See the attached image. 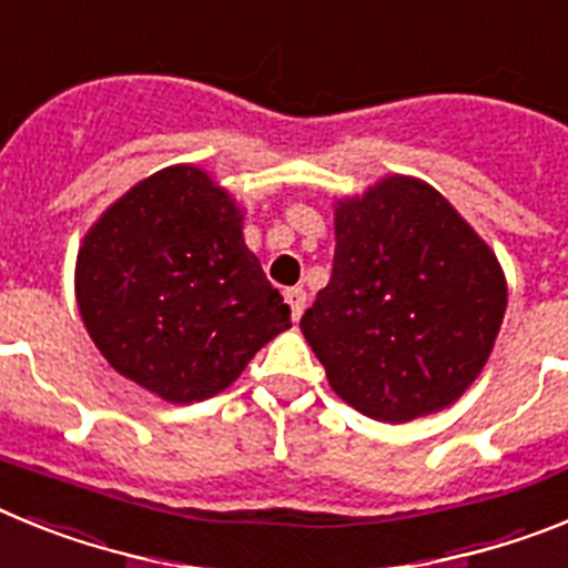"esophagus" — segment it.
Segmentation results:
<instances>
[{
	"label": "esophagus",
	"mask_w": 568,
	"mask_h": 568,
	"mask_svg": "<svg viewBox=\"0 0 568 568\" xmlns=\"http://www.w3.org/2000/svg\"><path fill=\"white\" fill-rule=\"evenodd\" d=\"M284 298H287L290 310H293V321H298L301 313H304V307H307V293H304L301 287H293L284 293Z\"/></svg>",
	"instance_id": "34e87169"
}]
</instances>
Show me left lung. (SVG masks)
Wrapping results in <instances>:
<instances>
[{
    "label": "left lung",
    "mask_w": 568,
    "mask_h": 568,
    "mask_svg": "<svg viewBox=\"0 0 568 568\" xmlns=\"http://www.w3.org/2000/svg\"><path fill=\"white\" fill-rule=\"evenodd\" d=\"M504 313L495 253L438 190L393 175L338 202L333 275L301 333L346 404L400 424L464 395Z\"/></svg>",
    "instance_id": "1"
}]
</instances>
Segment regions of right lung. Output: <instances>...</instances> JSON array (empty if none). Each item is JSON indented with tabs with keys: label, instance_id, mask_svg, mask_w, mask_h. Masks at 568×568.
Returning <instances> with one entry per match:
<instances>
[{
	"label": "right lung",
	"instance_id": "add662e5",
	"mask_svg": "<svg viewBox=\"0 0 568 568\" xmlns=\"http://www.w3.org/2000/svg\"><path fill=\"white\" fill-rule=\"evenodd\" d=\"M77 301L115 373L170 404L227 389L261 346L293 327L244 244L233 199L195 168L150 175L90 227Z\"/></svg>",
	"mask_w": 568,
	"mask_h": 568
}]
</instances>
